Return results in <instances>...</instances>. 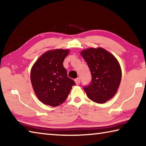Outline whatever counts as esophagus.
<instances>
[{"label":"esophagus","mask_w":146,"mask_h":146,"mask_svg":"<svg viewBox=\"0 0 146 146\" xmlns=\"http://www.w3.org/2000/svg\"><path fill=\"white\" fill-rule=\"evenodd\" d=\"M75 82L76 85H78L79 84H80V78H76L75 80Z\"/></svg>","instance_id":"1"}]
</instances>
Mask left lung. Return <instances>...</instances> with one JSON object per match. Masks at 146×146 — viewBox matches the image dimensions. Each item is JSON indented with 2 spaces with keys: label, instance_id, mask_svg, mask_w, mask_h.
<instances>
[{
  "label": "left lung",
  "instance_id": "1",
  "mask_svg": "<svg viewBox=\"0 0 146 146\" xmlns=\"http://www.w3.org/2000/svg\"><path fill=\"white\" fill-rule=\"evenodd\" d=\"M92 76L90 85L84 87L89 98L104 104L114 97L122 78L120 65L115 56L102 48H89L80 52Z\"/></svg>",
  "mask_w": 146,
  "mask_h": 146
}]
</instances>
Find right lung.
<instances>
[{"mask_svg": "<svg viewBox=\"0 0 146 146\" xmlns=\"http://www.w3.org/2000/svg\"><path fill=\"white\" fill-rule=\"evenodd\" d=\"M70 49L47 51L32 66L30 78L36 97L44 104L56 107L68 97L74 81L68 77L63 62Z\"/></svg>", "mask_w": 146, "mask_h": 146, "instance_id": "right-lung-1", "label": "right lung"}]
</instances>
